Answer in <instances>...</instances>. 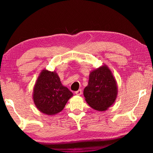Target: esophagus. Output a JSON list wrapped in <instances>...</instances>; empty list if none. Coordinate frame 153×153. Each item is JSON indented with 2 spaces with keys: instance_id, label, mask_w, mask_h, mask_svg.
Listing matches in <instances>:
<instances>
[{
  "instance_id": "1",
  "label": "esophagus",
  "mask_w": 153,
  "mask_h": 153,
  "mask_svg": "<svg viewBox=\"0 0 153 153\" xmlns=\"http://www.w3.org/2000/svg\"><path fill=\"white\" fill-rule=\"evenodd\" d=\"M75 94H76V95H77V96H80V95H81V94H82V90H81V89L78 90H77V91H76V92H75Z\"/></svg>"
}]
</instances>
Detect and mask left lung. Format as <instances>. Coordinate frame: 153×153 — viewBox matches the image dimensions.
<instances>
[{"label":"left lung","mask_w":153,"mask_h":153,"mask_svg":"<svg viewBox=\"0 0 153 153\" xmlns=\"http://www.w3.org/2000/svg\"><path fill=\"white\" fill-rule=\"evenodd\" d=\"M117 93V82L107 65H104L90 71L84 96L92 108L98 111L107 110L115 102Z\"/></svg>","instance_id":"left-lung-1"}]
</instances>
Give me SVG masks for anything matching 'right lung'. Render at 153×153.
<instances>
[{"label": "right lung", "mask_w": 153, "mask_h": 153, "mask_svg": "<svg viewBox=\"0 0 153 153\" xmlns=\"http://www.w3.org/2000/svg\"><path fill=\"white\" fill-rule=\"evenodd\" d=\"M33 100L40 112L54 115L63 109L73 93L61 84L55 71L43 69L35 83Z\"/></svg>", "instance_id": "1"}]
</instances>
